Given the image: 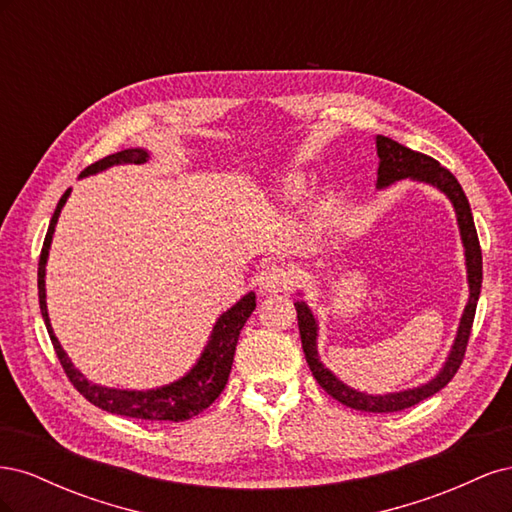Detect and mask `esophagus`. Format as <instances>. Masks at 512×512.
<instances>
[{
  "instance_id": "1",
  "label": "esophagus",
  "mask_w": 512,
  "mask_h": 512,
  "mask_svg": "<svg viewBox=\"0 0 512 512\" xmlns=\"http://www.w3.org/2000/svg\"><path fill=\"white\" fill-rule=\"evenodd\" d=\"M258 284L267 292H288L297 284V273L286 265H269L260 271Z\"/></svg>"
}]
</instances>
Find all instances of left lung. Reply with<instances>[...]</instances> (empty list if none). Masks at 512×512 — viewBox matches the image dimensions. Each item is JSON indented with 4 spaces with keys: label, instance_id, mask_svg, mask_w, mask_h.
Instances as JSON below:
<instances>
[{
    "label": "left lung",
    "instance_id": "obj_1",
    "mask_svg": "<svg viewBox=\"0 0 512 512\" xmlns=\"http://www.w3.org/2000/svg\"><path fill=\"white\" fill-rule=\"evenodd\" d=\"M376 149H378V188H386L399 179H416V181H425L440 188L455 207L457 213V222L461 230V241L463 247H466V265H468V282H470V301L466 305V312L461 316V324L457 331V339L453 344L451 354H448V361L442 367L440 374L433 378L431 382L418 386V389L410 391H401V393H391V395H365L350 389L344 382H339L331 371L324 367L318 359V350H316V335H318V324L314 314L309 312V307L303 301L294 303L297 307V318H299V333H301V344L305 352V361L312 369V374L316 382L327 391L333 399H337L339 404H344L348 408L361 410V412H399L416 406L418 401H423L431 395H436L440 389L453 380L457 374L459 365L463 363V356H466L468 348V339L472 333V322L476 314V303H478V294H480V284H483V254H480V243L476 235V226L472 218V209L466 194H463L459 181L451 170L440 166L438 160H433L425 153L412 151L404 145H399L397 141L389 136H376Z\"/></svg>",
    "mask_w": 512,
    "mask_h": 512
}]
</instances>
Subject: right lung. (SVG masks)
I'll return each instance as SVG.
<instances>
[{
  "mask_svg": "<svg viewBox=\"0 0 512 512\" xmlns=\"http://www.w3.org/2000/svg\"><path fill=\"white\" fill-rule=\"evenodd\" d=\"M145 160H147V151L123 149L119 153H113V156H106L91 166H87L81 173V177L100 173V170L113 166V164H143ZM68 194H70V190H66V194L59 198L57 209H55L51 224H49V230H46L42 252H40V262H38L40 312H42V318L46 324V331H49V335H51L57 359H59L61 367H64L68 380L74 384V389L79 391L87 401H91L94 406L111 412V414L143 418V421H175V423H179V421H188V418L207 410L213 401L220 397V393L224 391V386L228 382L232 359H235V350H237V342H239V333L256 307L254 292L245 294V297L235 307H230L228 312L222 314L220 320L215 322L211 339H209L203 356H200L190 374L183 376L181 380L168 384V386H162V389H153V391H119V389H106V386L87 382L81 371L74 369L64 348L59 346L57 337L51 329L49 312H46V292H44L46 256H49L55 224H57L59 211H61V207H64Z\"/></svg>",
  "mask_w": 512,
  "mask_h": 512,
  "instance_id": "1",
  "label": "right lung"
}]
</instances>
